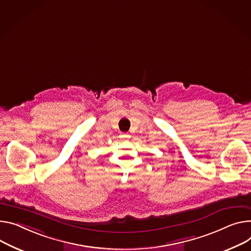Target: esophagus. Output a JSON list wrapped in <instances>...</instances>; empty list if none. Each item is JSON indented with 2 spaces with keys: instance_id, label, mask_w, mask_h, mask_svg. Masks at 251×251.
I'll return each instance as SVG.
<instances>
[{
  "instance_id": "esophagus-1",
  "label": "esophagus",
  "mask_w": 251,
  "mask_h": 251,
  "mask_svg": "<svg viewBox=\"0 0 251 251\" xmlns=\"http://www.w3.org/2000/svg\"><path fill=\"white\" fill-rule=\"evenodd\" d=\"M122 137H123V138H127V137H128V136H127V134H126V133H124V134H123V136H122Z\"/></svg>"
}]
</instances>
